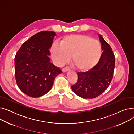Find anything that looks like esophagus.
I'll return each instance as SVG.
<instances>
[{
  "label": "esophagus",
  "mask_w": 134,
  "mask_h": 134,
  "mask_svg": "<svg viewBox=\"0 0 134 134\" xmlns=\"http://www.w3.org/2000/svg\"><path fill=\"white\" fill-rule=\"evenodd\" d=\"M62 72H63V73L67 72H68V71H69V68H67V67H64V68H62Z\"/></svg>",
  "instance_id": "1"
}]
</instances>
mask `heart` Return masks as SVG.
Here are the masks:
<instances>
[{"label": "heart", "mask_w": 134, "mask_h": 134, "mask_svg": "<svg viewBox=\"0 0 134 134\" xmlns=\"http://www.w3.org/2000/svg\"><path fill=\"white\" fill-rule=\"evenodd\" d=\"M51 53L56 64H64L72 56L74 67L79 71H86L99 61L102 47L97 40L87 35H70L63 37L60 44L54 43Z\"/></svg>", "instance_id": "obj_1"}]
</instances>
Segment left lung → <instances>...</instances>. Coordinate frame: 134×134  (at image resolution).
I'll return each instance as SVG.
<instances>
[{
  "label": "left lung",
  "instance_id": "obj_1",
  "mask_svg": "<svg viewBox=\"0 0 134 134\" xmlns=\"http://www.w3.org/2000/svg\"><path fill=\"white\" fill-rule=\"evenodd\" d=\"M99 38L103 51L97 64L86 72H78V81L72 86L73 92L84 99L99 96L110 84L115 66V55L102 35Z\"/></svg>",
  "mask_w": 134,
  "mask_h": 134
}]
</instances>
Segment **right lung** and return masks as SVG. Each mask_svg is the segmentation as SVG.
I'll return each instance as SVG.
<instances>
[{
    "label": "right lung",
    "mask_w": 134,
    "mask_h": 134,
    "mask_svg": "<svg viewBox=\"0 0 134 134\" xmlns=\"http://www.w3.org/2000/svg\"><path fill=\"white\" fill-rule=\"evenodd\" d=\"M56 33L43 31L26 41L15 59V77L19 88L26 95L37 98L44 95L53 86L60 68L50 62V49Z\"/></svg>",
    "instance_id": "right-lung-1"
}]
</instances>
